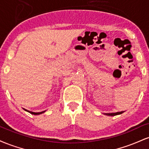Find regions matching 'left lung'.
<instances>
[{"mask_svg": "<svg viewBox=\"0 0 149 149\" xmlns=\"http://www.w3.org/2000/svg\"><path fill=\"white\" fill-rule=\"evenodd\" d=\"M124 112H125V111L116 112V113H104V115H106V116H114L120 115V114H122L123 113H124Z\"/></svg>", "mask_w": 149, "mask_h": 149, "instance_id": "8db88e82", "label": "left lung"}]
</instances>
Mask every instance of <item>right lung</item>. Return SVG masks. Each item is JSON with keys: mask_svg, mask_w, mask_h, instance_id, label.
Listing matches in <instances>:
<instances>
[{"mask_svg": "<svg viewBox=\"0 0 149 149\" xmlns=\"http://www.w3.org/2000/svg\"><path fill=\"white\" fill-rule=\"evenodd\" d=\"M24 111H26L30 113L31 114H33V115H40V114H42L43 113H45L46 111H41V112H38V113H36V112H33V111H28L26 110V109H24Z\"/></svg>", "mask_w": 149, "mask_h": 149, "instance_id": "right-lung-1", "label": "right lung"}]
</instances>
